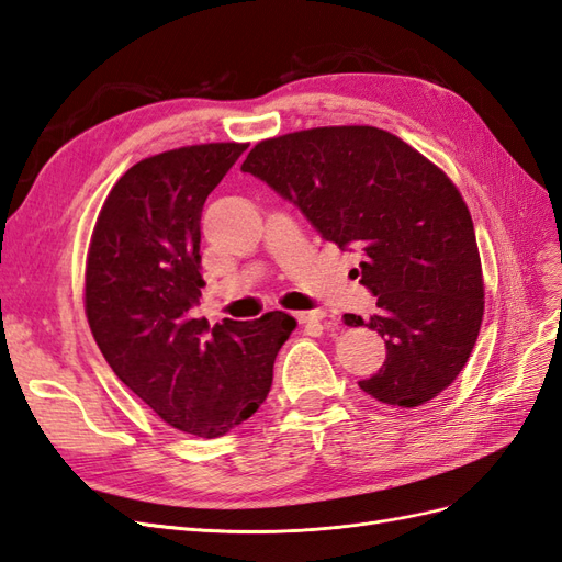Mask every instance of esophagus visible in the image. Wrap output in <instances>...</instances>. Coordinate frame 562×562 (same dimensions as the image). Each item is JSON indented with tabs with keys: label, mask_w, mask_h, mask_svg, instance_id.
Here are the masks:
<instances>
[{
	"label": "esophagus",
	"mask_w": 562,
	"mask_h": 562,
	"mask_svg": "<svg viewBox=\"0 0 562 562\" xmlns=\"http://www.w3.org/2000/svg\"><path fill=\"white\" fill-rule=\"evenodd\" d=\"M295 318H297V323H318V321L326 318V312H321V310H314V312H297Z\"/></svg>",
	"instance_id": "1"
}]
</instances>
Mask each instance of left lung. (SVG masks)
<instances>
[{
	"mask_svg": "<svg viewBox=\"0 0 562 562\" xmlns=\"http://www.w3.org/2000/svg\"><path fill=\"white\" fill-rule=\"evenodd\" d=\"M241 171L267 182L326 241L359 250L356 277L378 314L347 326L384 337L380 372L359 386L386 405L417 407L467 366L483 321L473 220L452 180L375 126H323L255 145Z\"/></svg>",
	"mask_w": 562,
	"mask_h": 562,
	"instance_id": "8db88e82",
	"label": "left lung"
}]
</instances>
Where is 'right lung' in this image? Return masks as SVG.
<instances>
[{"label": "right lung", "instance_id": "right-lung-1", "mask_svg": "<svg viewBox=\"0 0 562 562\" xmlns=\"http://www.w3.org/2000/svg\"><path fill=\"white\" fill-rule=\"evenodd\" d=\"M248 145L161 151L116 180L91 236L87 318L105 361L135 396L184 434L217 438L265 403L295 318L209 326L201 297V211Z\"/></svg>", "mask_w": 562, "mask_h": 562}]
</instances>
